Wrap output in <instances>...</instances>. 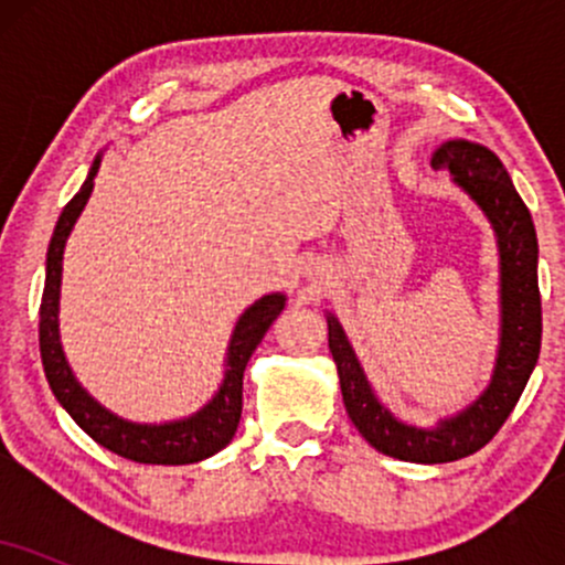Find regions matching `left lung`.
<instances>
[{"instance_id":"1","label":"left lung","mask_w":565,"mask_h":565,"mask_svg":"<svg viewBox=\"0 0 565 565\" xmlns=\"http://www.w3.org/2000/svg\"><path fill=\"white\" fill-rule=\"evenodd\" d=\"M436 164L449 170L451 183L486 217L497 242L499 337L494 369L483 391L468 406L438 417L433 425L408 423L380 398L340 319L332 310H323L350 423L377 451L417 465L454 462L483 449L515 408L542 345V300L536 284L540 244L531 212L518 196L508 170L494 151L465 138L446 140L433 153Z\"/></svg>"}]
</instances>
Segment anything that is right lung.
<instances>
[{
    "label": "right lung",
    "instance_id": "1",
    "mask_svg": "<svg viewBox=\"0 0 565 565\" xmlns=\"http://www.w3.org/2000/svg\"><path fill=\"white\" fill-rule=\"evenodd\" d=\"M103 151L97 153L87 178L74 199L63 206L61 217L47 246V263H44V291L42 308H39V350H42L44 377L50 391L55 393L57 404L71 414L76 425L97 440L103 449L119 454L142 465H193L212 457L231 444L236 436L238 419H242V385L244 369L249 364L252 353L260 345L270 323L287 305L284 291H270L255 300L238 316L233 327L228 348L223 359V380L217 391L204 406L180 419L167 423H132L106 408L87 387L76 380L71 369L66 350L61 342V284H63V252H66L68 236L76 220L87 206L89 193L95 188V174L100 170Z\"/></svg>",
    "mask_w": 565,
    "mask_h": 565
}]
</instances>
